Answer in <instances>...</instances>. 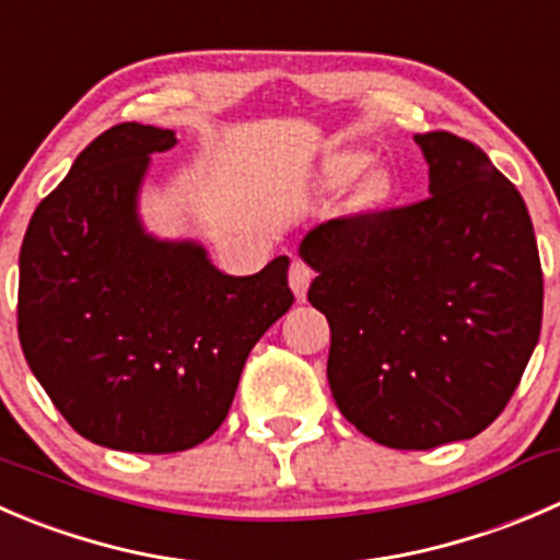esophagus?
I'll list each match as a JSON object with an SVG mask.
<instances>
[{"instance_id":"obj_1","label":"esophagus","mask_w":560,"mask_h":560,"mask_svg":"<svg viewBox=\"0 0 560 560\" xmlns=\"http://www.w3.org/2000/svg\"><path fill=\"white\" fill-rule=\"evenodd\" d=\"M312 279H314V270L308 268L306 262H301V259H292L290 287L292 292H295L298 301H306V292H308V284H312Z\"/></svg>"}]
</instances>
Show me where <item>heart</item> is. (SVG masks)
<instances>
[{
    "mask_svg": "<svg viewBox=\"0 0 560 560\" xmlns=\"http://www.w3.org/2000/svg\"><path fill=\"white\" fill-rule=\"evenodd\" d=\"M363 164H366V161H363L361 155H350V159L341 161L339 172H341V175H355V172L363 170ZM369 186H374V180H369Z\"/></svg>",
    "mask_w": 560,
    "mask_h": 560,
    "instance_id": "b5f03b06",
    "label": "heart"
}]
</instances>
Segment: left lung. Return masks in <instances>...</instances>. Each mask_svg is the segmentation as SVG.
I'll list each match as a JSON object with an SVG mask.
<instances>
[{
  "label": "left lung",
  "instance_id": "1",
  "mask_svg": "<svg viewBox=\"0 0 560 560\" xmlns=\"http://www.w3.org/2000/svg\"><path fill=\"white\" fill-rule=\"evenodd\" d=\"M430 197L314 226L298 246L328 317L341 416L388 448L468 441L512 399L541 330V265L517 188L485 150L418 133Z\"/></svg>",
  "mask_w": 560,
  "mask_h": 560
}]
</instances>
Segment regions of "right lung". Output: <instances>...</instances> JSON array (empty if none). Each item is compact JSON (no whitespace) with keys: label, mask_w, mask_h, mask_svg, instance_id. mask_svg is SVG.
Masks as SVG:
<instances>
[{"label":"right lung","mask_w":560,"mask_h":560,"mask_svg":"<svg viewBox=\"0 0 560 560\" xmlns=\"http://www.w3.org/2000/svg\"><path fill=\"white\" fill-rule=\"evenodd\" d=\"M175 130L119 122L37 205L19 257V339L37 383L97 446L186 452L230 412L243 363L292 306L290 259L226 276L197 241L148 232L139 194Z\"/></svg>","instance_id":"1"}]
</instances>
